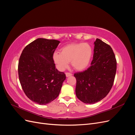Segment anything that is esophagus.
<instances>
[{"label": "esophagus", "instance_id": "esophagus-1", "mask_svg": "<svg viewBox=\"0 0 135 135\" xmlns=\"http://www.w3.org/2000/svg\"><path fill=\"white\" fill-rule=\"evenodd\" d=\"M65 74H66V77L71 76V75H73V74H71V73H65Z\"/></svg>", "mask_w": 135, "mask_h": 135}]
</instances>
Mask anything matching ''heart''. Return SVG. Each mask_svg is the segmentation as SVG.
I'll return each instance as SVG.
<instances>
[{
  "label": "heart",
  "mask_w": 135,
  "mask_h": 135,
  "mask_svg": "<svg viewBox=\"0 0 135 135\" xmlns=\"http://www.w3.org/2000/svg\"><path fill=\"white\" fill-rule=\"evenodd\" d=\"M92 54V48L89 44L71 43L61 48L60 53L55 52L53 60L61 70L66 69L70 62L75 70L82 71L88 66Z\"/></svg>",
  "instance_id": "b5f03b06"
}]
</instances>
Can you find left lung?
I'll use <instances>...</instances> for the list:
<instances>
[{
    "label": "left lung",
    "mask_w": 135,
    "mask_h": 135,
    "mask_svg": "<svg viewBox=\"0 0 135 135\" xmlns=\"http://www.w3.org/2000/svg\"><path fill=\"white\" fill-rule=\"evenodd\" d=\"M94 45L90 67L74 74L76 79V97L89 104L107 96L112 88L117 70V61L111 47L98 38Z\"/></svg>",
    "instance_id": "obj_1"
}]
</instances>
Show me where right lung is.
<instances>
[{"mask_svg": "<svg viewBox=\"0 0 135 135\" xmlns=\"http://www.w3.org/2000/svg\"><path fill=\"white\" fill-rule=\"evenodd\" d=\"M60 43L38 38L26 46L20 56L19 80L23 92L34 103L46 105L58 97L66 75L56 68L53 55Z\"/></svg>", "mask_w": 135, "mask_h": 135, "instance_id": "obj_1", "label": "right lung"}]
</instances>
